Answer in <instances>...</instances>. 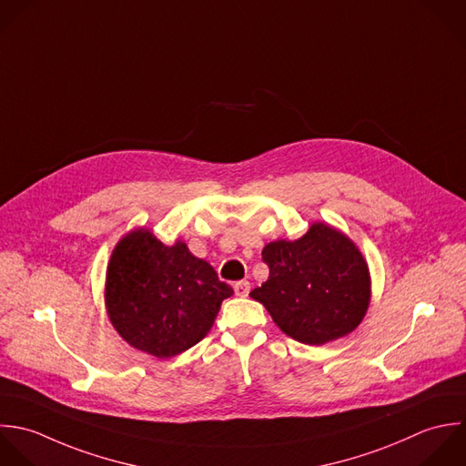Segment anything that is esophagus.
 Segmentation results:
<instances>
[{"mask_svg": "<svg viewBox=\"0 0 466 466\" xmlns=\"http://www.w3.org/2000/svg\"><path fill=\"white\" fill-rule=\"evenodd\" d=\"M234 292H236V296H239V298H247L248 292H250V283H248V281H238V283L234 285Z\"/></svg>", "mask_w": 466, "mask_h": 466, "instance_id": "1", "label": "esophagus"}]
</instances>
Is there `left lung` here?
Segmentation results:
<instances>
[{
    "instance_id": "obj_1",
    "label": "left lung",
    "mask_w": 466,
    "mask_h": 466,
    "mask_svg": "<svg viewBox=\"0 0 466 466\" xmlns=\"http://www.w3.org/2000/svg\"><path fill=\"white\" fill-rule=\"evenodd\" d=\"M268 279L250 292L292 339L321 347L354 332L363 321L372 279L358 245L336 227L316 221L294 241L263 248Z\"/></svg>"
}]
</instances>
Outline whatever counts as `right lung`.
Instances as JSON below:
<instances>
[{"mask_svg": "<svg viewBox=\"0 0 466 466\" xmlns=\"http://www.w3.org/2000/svg\"><path fill=\"white\" fill-rule=\"evenodd\" d=\"M232 294L185 241L165 245L145 227L116 243L105 276V309L114 330L157 360L199 343Z\"/></svg>", "mask_w": 466, "mask_h": 466, "instance_id": "obj_1", "label": "right lung"}]
</instances>
